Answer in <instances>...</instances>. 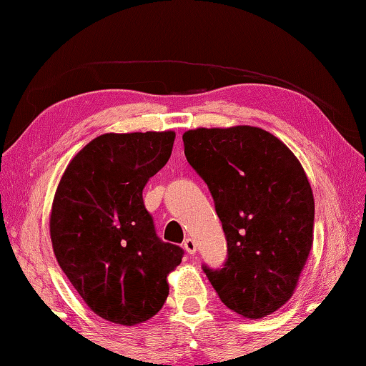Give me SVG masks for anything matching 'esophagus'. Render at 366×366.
<instances>
[{
  "instance_id": "1",
  "label": "esophagus",
  "mask_w": 366,
  "mask_h": 366,
  "mask_svg": "<svg viewBox=\"0 0 366 366\" xmlns=\"http://www.w3.org/2000/svg\"><path fill=\"white\" fill-rule=\"evenodd\" d=\"M184 249L189 254H194L195 252H197V244H195V242H194L192 238H185L184 239Z\"/></svg>"
}]
</instances>
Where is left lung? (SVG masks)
I'll use <instances>...</instances> for the list:
<instances>
[{"label": "left lung", "mask_w": 366, "mask_h": 366, "mask_svg": "<svg viewBox=\"0 0 366 366\" xmlns=\"http://www.w3.org/2000/svg\"><path fill=\"white\" fill-rule=\"evenodd\" d=\"M182 141L227 237L225 264L204 266L205 274L233 312L266 317L291 299L312 248L309 179L292 151L261 128H197Z\"/></svg>", "instance_id": "1"}]
</instances>
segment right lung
<instances>
[{
  "label": "right lung",
  "mask_w": 366,
  "mask_h": 366,
  "mask_svg": "<svg viewBox=\"0 0 366 366\" xmlns=\"http://www.w3.org/2000/svg\"><path fill=\"white\" fill-rule=\"evenodd\" d=\"M174 131L107 133L69 162L54 195V254L84 302L102 319L146 322L169 294L182 248L157 238L143 202L149 177L166 166Z\"/></svg>",
  "instance_id": "obj_1"
}]
</instances>
